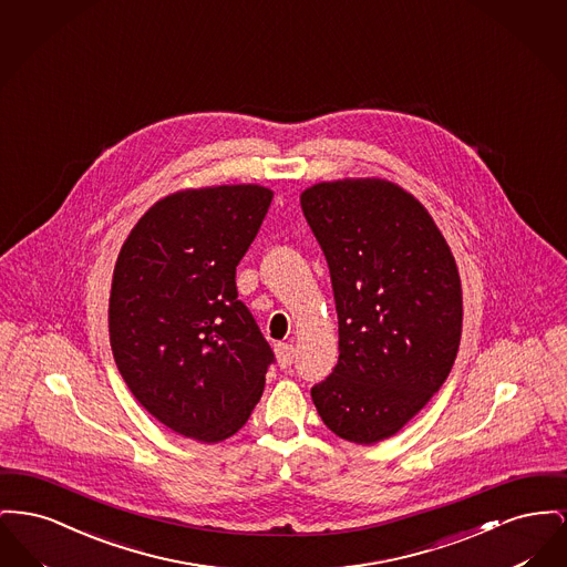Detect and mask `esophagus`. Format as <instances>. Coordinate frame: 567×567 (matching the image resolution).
Here are the masks:
<instances>
[{"label": "esophagus", "mask_w": 567, "mask_h": 567, "mask_svg": "<svg viewBox=\"0 0 567 567\" xmlns=\"http://www.w3.org/2000/svg\"><path fill=\"white\" fill-rule=\"evenodd\" d=\"M275 357H277L279 367L288 369V367L292 364V360H295V346H292L290 341H281V343H277V346H275Z\"/></svg>", "instance_id": "obj_1"}]
</instances>
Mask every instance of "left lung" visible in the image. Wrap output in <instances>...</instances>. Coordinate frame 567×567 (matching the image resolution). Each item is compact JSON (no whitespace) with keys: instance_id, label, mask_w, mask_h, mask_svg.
I'll use <instances>...</instances> for the list:
<instances>
[{"instance_id":"obj_1","label":"left lung","mask_w":567,"mask_h":567,"mask_svg":"<svg viewBox=\"0 0 567 567\" xmlns=\"http://www.w3.org/2000/svg\"><path fill=\"white\" fill-rule=\"evenodd\" d=\"M300 207L339 318V360L311 399L334 435L375 444L446 382L463 327L456 262L429 210L390 181L318 183Z\"/></svg>"}]
</instances>
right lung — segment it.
<instances>
[{
	"label": "right lung",
	"instance_id": "right-lung-1",
	"mask_svg": "<svg viewBox=\"0 0 567 567\" xmlns=\"http://www.w3.org/2000/svg\"><path fill=\"white\" fill-rule=\"evenodd\" d=\"M270 200L262 185L171 194L132 228L113 272L121 378L151 416L203 444L239 431L275 362L235 281Z\"/></svg>",
	"mask_w": 567,
	"mask_h": 567
}]
</instances>
